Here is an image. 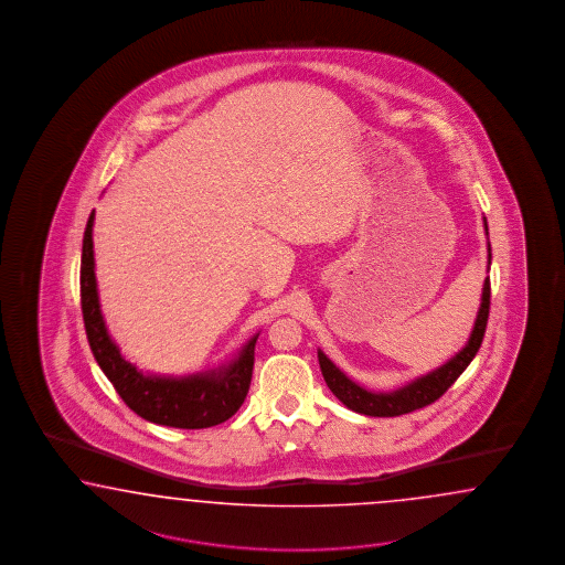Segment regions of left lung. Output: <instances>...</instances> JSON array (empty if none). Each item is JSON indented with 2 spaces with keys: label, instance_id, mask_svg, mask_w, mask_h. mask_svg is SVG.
I'll return each instance as SVG.
<instances>
[{
  "label": "left lung",
  "instance_id": "1",
  "mask_svg": "<svg viewBox=\"0 0 565 565\" xmlns=\"http://www.w3.org/2000/svg\"><path fill=\"white\" fill-rule=\"evenodd\" d=\"M484 230H487V220H484ZM489 263H491V246H489ZM489 308H491V281L487 277L482 286V302L477 315V323L462 352H458L454 359L445 362L441 369L412 381L406 387L392 394H373L362 390L354 381L343 375L342 371L319 350V364H321V373L326 376L327 387L342 402L343 406L366 416H402L408 412L420 411L428 404H433L435 399H439L477 356L484 338L487 321H489Z\"/></svg>",
  "mask_w": 565,
  "mask_h": 565
}]
</instances>
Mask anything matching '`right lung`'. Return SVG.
Segmentation results:
<instances>
[{
  "label": "right lung",
  "instance_id": "1",
  "mask_svg": "<svg viewBox=\"0 0 565 565\" xmlns=\"http://www.w3.org/2000/svg\"><path fill=\"white\" fill-rule=\"evenodd\" d=\"M93 220L90 213L83 238L81 260V305L85 319L86 338L93 356L102 366L105 376L111 381L124 404L140 418L175 428L215 427L232 418L244 397L248 394L253 366H255V343L258 335L244 345L238 359L223 366L217 373L190 375L184 379L170 376H147L137 371L135 364L121 359L118 345L111 342L97 296L95 281V257H93Z\"/></svg>",
  "mask_w": 565,
  "mask_h": 565
}]
</instances>
